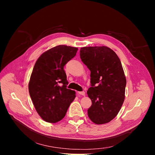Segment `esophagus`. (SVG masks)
<instances>
[{
  "instance_id": "1",
  "label": "esophagus",
  "mask_w": 155,
  "mask_h": 155,
  "mask_svg": "<svg viewBox=\"0 0 155 155\" xmlns=\"http://www.w3.org/2000/svg\"><path fill=\"white\" fill-rule=\"evenodd\" d=\"M78 94L79 95H81V96H85V92L84 91H81V92H78Z\"/></svg>"
}]
</instances>
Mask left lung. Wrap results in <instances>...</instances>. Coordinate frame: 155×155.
<instances>
[{"label": "left lung", "instance_id": "obj_1", "mask_svg": "<svg viewBox=\"0 0 155 155\" xmlns=\"http://www.w3.org/2000/svg\"><path fill=\"white\" fill-rule=\"evenodd\" d=\"M80 58L91 70L87 94L92 105L88 116L96 124H107L118 114L124 101L126 78L122 65L114 51L104 46L81 48Z\"/></svg>", "mask_w": 155, "mask_h": 155}]
</instances>
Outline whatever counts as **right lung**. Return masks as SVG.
Segmentation results:
<instances>
[{
	"label": "right lung",
	"instance_id": "1",
	"mask_svg": "<svg viewBox=\"0 0 155 155\" xmlns=\"http://www.w3.org/2000/svg\"><path fill=\"white\" fill-rule=\"evenodd\" d=\"M78 48L59 45L46 51L37 60L29 81L30 96L37 113L49 123L61 120L76 92L67 88L64 66L76 54Z\"/></svg>",
	"mask_w": 155,
	"mask_h": 155
}]
</instances>
